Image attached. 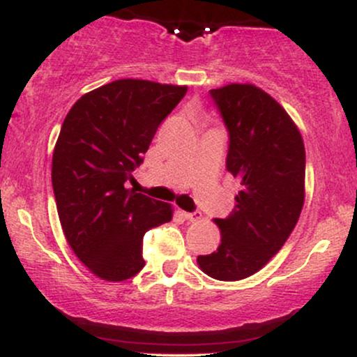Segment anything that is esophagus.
Returning a JSON list of instances; mask_svg holds the SVG:
<instances>
[{"label":"esophagus","mask_w":357,"mask_h":357,"mask_svg":"<svg viewBox=\"0 0 357 357\" xmlns=\"http://www.w3.org/2000/svg\"><path fill=\"white\" fill-rule=\"evenodd\" d=\"M184 218H186L188 221H199L203 218V215H202V211H188V213H184Z\"/></svg>","instance_id":"34e87169"}]
</instances>
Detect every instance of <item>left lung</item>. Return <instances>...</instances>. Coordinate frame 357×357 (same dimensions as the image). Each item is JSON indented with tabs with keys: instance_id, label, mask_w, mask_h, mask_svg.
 I'll list each match as a JSON object with an SVG mask.
<instances>
[{
	"instance_id": "left-lung-1",
	"label": "left lung",
	"mask_w": 357,
	"mask_h": 357,
	"mask_svg": "<svg viewBox=\"0 0 357 357\" xmlns=\"http://www.w3.org/2000/svg\"><path fill=\"white\" fill-rule=\"evenodd\" d=\"M228 130L227 169L238 179L236 204L216 218L221 243L198 265L216 280L247 278L284 247L304 206L305 149L289 114L255 85L210 90Z\"/></svg>"
}]
</instances>
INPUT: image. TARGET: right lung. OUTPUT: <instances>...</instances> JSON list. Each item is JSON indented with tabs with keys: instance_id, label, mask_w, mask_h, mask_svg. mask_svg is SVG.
<instances>
[{
	"instance_id": "obj_1",
	"label": "right lung",
	"mask_w": 357,
	"mask_h": 357,
	"mask_svg": "<svg viewBox=\"0 0 357 357\" xmlns=\"http://www.w3.org/2000/svg\"><path fill=\"white\" fill-rule=\"evenodd\" d=\"M186 90L149 80L110 82L80 97L61 124L52 161L59 218L73 253L104 280L141 272L144 233L173 218L169 204L126 184Z\"/></svg>"
}]
</instances>
